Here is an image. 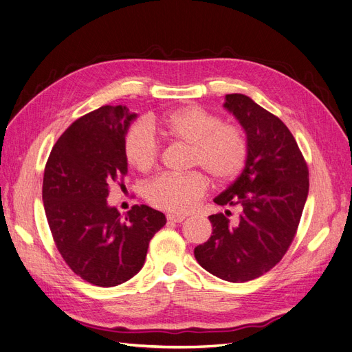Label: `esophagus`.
Wrapping results in <instances>:
<instances>
[{"instance_id":"34e87169","label":"esophagus","mask_w":352,"mask_h":352,"mask_svg":"<svg viewBox=\"0 0 352 352\" xmlns=\"http://www.w3.org/2000/svg\"><path fill=\"white\" fill-rule=\"evenodd\" d=\"M166 219H167V221H172V223H180V221H184V220H185V216H182V214H167V216H166Z\"/></svg>"}]
</instances>
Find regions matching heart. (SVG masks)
<instances>
[{"instance_id":"heart-1","label":"heart","mask_w":352,"mask_h":352,"mask_svg":"<svg viewBox=\"0 0 352 352\" xmlns=\"http://www.w3.org/2000/svg\"><path fill=\"white\" fill-rule=\"evenodd\" d=\"M155 133L166 141L188 146L186 168H198L217 185H229L243 172L248 160V141L235 123L190 105L151 116L132 123L123 136L126 162L140 173L158 164L162 146ZM199 172L163 175L145 188V199L155 208L188 212L206 195L208 179Z\"/></svg>"}]
</instances>
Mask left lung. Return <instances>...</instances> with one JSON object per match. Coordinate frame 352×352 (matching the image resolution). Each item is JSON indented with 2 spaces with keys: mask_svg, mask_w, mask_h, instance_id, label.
<instances>
[{
  "mask_svg": "<svg viewBox=\"0 0 352 352\" xmlns=\"http://www.w3.org/2000/svg\"><path fill=\"white\" fill-rule=\"evenodd\" d=\"M225 109L247 132L248 160L219 206H239L210 216L212 233L194 250L202 269L239 283L257 279L278 264L296 235L308 195V167L286 124L242 94L226 95Z\"/></svg>",
  "mask_w": 352,
  "mask_h": 352,
  "instance_id": "1",
  "label": "left lung"
}]
</instances>
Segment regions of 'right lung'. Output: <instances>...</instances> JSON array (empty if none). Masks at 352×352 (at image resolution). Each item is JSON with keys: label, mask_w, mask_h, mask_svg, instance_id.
Instances as JSON below:
<instances>
[{"label": "right lung", "mask_w": 352, "mask_h": 352, "mask_svg": "<svg viewBox=\"0 0 352 352\" xmlns=\"http://www.w3.org/2000/svg\"><path fill=\"white\" fill-rule=\"evenodd\" d=\"M135 117L124 105L79 117L52 146L44 170L42 199L56 247L73 273L101 287L132 279L166 225L151 207L133 206L123 217L105 199L109 185H123V136Z\"/></svg>", "instance_id": "add662e5"}]
</instances>
